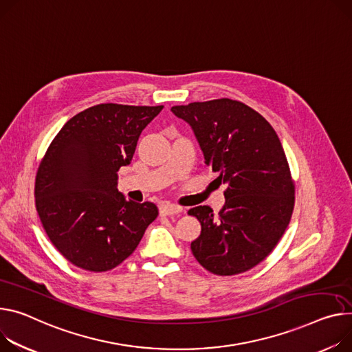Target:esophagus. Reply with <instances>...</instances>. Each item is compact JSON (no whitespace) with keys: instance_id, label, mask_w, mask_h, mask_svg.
I'll return each mask as SVG.
<instances>
[{"instance_id":"esophagus-1","label":"esophagus","mask_w":352,"mask_h":352,"mask_svg":"<svg viewBox=\"0 0 352 352\" xmlns=\"http://www.w3.org/2000/svg\"><path fill=\"white\" fill-rule=\"evenodd\" d=\"M159 210H160V214H162V215H175V214H180V212L183 211L182 207L175 206V204H170V203L162 204V206L159 207Z\"/></svg>"}]
</instances>
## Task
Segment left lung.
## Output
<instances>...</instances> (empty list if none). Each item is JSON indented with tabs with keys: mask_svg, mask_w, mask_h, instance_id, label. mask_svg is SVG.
Returning <instances> with one entry per match:
<instances>
[{
	"mask_svg": "<svg viewBox=\"0 0 352 352\" xmlns=\"http://www.w3.org/2000/svg\"><path fill=\"white\" fill-rule=\"evenodd\" d=\"M170 111L190 125L204 164L227 186L217 215L208 206L188 210L201 224L192 252L211 274L245 272L276 247L294 206L278 133L251 107L230 98L176 105Z\"/></svg>",
	"mask_w": 352,
	"mask_h": 352,
	"instance_id": "8db88e82",
	"label": "left lung"
}]
</instances>
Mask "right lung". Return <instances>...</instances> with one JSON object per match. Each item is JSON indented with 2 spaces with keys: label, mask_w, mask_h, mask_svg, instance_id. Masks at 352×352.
Returning <instances> with one entry per match:
<instances>
[{
  "label": "right lung",
  "mask_w": 352,
  "mask_h": 352,
  "mask_svg": "<svg viewBox=\"0 0 352 352\" xmlns=\"http://www.w3.org/2000/svg\"><path fill=\"white\" fill-rule=\"evenodd\" d=\"M164 105L98 104L70 118L52 141L35 182L36 210L52 244L73 265L105 272L138 247L157 217L151 203L125 200L118 170Z\"/></svg>",
  "instance_id": "obj_1"
}]
</instances>
